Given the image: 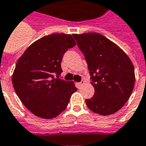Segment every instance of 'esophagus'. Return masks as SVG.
<instances>
[{"instance_id":"esophagus-1","label":"esophagus","mask_w":146,"mask_h":146,"mask_svg":"<svg viewBox=\"0 0 146 146\" xmlns=\"http://www.w3.org/2000/svg\"><path fill=\"white\" fill-rule=\"evenodd\" d=\"M83 85H84V81H81L80 82H78V87H81Z\"/></svg>"}]
</instances>
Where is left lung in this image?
Listing matches in <instances>:
<instances>
[{
  "mask_svg": "<svg viewBox=\"0 0 146 146\" xmlns=\"http://www.w3.org/2000/svg\"><path fill=\"white\" fill-rule=\"evenodd\" d=\"M73 37L84 54L94 87V95L86 100L87 107L102 115L116 112L134 89L135 75L131 59L117 45L98 33Z\"/></svg>",
  "mask_w": 146,
  "mask_h": 146,
  "instance_id": "1",
  "label": "left lung"
}]
</instances>
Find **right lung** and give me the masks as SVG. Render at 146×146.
Here are the masks:
<instances>
[{"label":"right lung","mask_w":146,"mask_h":146,"mask_svg":"<svg viewBox=\"0 0 146 146\" xmlns=\"http://www.w3.org/2000/svg\"><path fill=\"white\" fill-rule=\"evenodd\" d=\"M75 45L71 35L52 34L29 46L19 58L12 84L22 103L36 116L52 119L64 111L78 89L60 78L64 52Z\"/></svg>","instance_id":"1"}]
</instances>
